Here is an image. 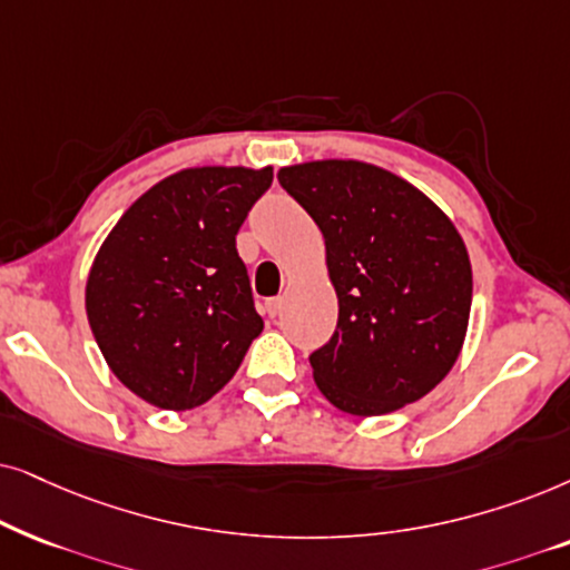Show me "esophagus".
<instances>
[{
	"label": "esophagus",
	"instance_id": "obj_1",
	"mask_svg": "<svg viewBox=\"0 0 570 570\" xmlns=\"http://www.w3.org/2000/svg\"><path fill=\"white\" fill-rule=\"evenodd\" d=\"M281 307H284V299H281V297H271V299H265V313H268L271 317L281 315Z\"/></svg>",
	"mask_w": 570,
	"mask_h": 570
}]
</instances>
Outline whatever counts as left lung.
Instances as JSON below:
<instances>
[{"instance_id":"1","label":"left lung","mask_w":570,"mask_h":570,"mask_svg":"<svg viewBox=\"0 0 570 570\" xmlns=\"http://www.w3.org/2000/svg\"><path fill=\"white\" fill-rule=\"evenodd\" d=\"M278 181L323 232L338 297L336 333L309 354L317 389L354 416L428 396L456 364L472 309V263L456 226L375 164H294Z\"/></svg>"}]
</instances>
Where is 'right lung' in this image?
<instances>
[{"label": "right lung", "instance_id": "obj_1", "mask_svg": "<svg viewBox=\"0 0 570 570\" xmlns=\"http://www.w3.org/2000/svg\"><path fill=\"white\" fill-rule=\"evenodd\" d=\"M273 169L193 166L142 193L104 239L86 313L111 373L169 412L206 404L232 381L263 317L237 232Z\"/></svg>", "mask_w": 570, "mask_h": 570}]
</instances>
